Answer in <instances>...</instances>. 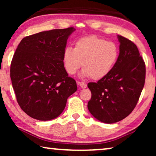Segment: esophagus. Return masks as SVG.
I'll return each mask as SVG.
<instances>
[{
	"label": "esophagus",
	"mask_w": 156,
	"mask_h": 156,
	"mask_svg": "<svg viewBox=\"0 0 156 156\" xmlns=\"http://www.w3.org/2000/svg\"><path fill=\"white\" fill-rule=\"evenodd\" d=\"M78 84L80 85V86L81 87H82V89L86 88V87H87V84H86V83L83 82H78Z\"/></svg>",
	"instance_id": "1"
}]
</instances>
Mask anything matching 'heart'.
Wrapping results in <instances>:
<instances>
[{"mask_svg": "<svg viewBox=\"0 0 156 156\" xmlns=\"http://www.w3.org/2000/svg\"><path fill=\"white\" fill-rule=\"evenodd\" d=\"M119 55L116 43L90 35L76 40L74 49L66 48L63 52V62L68 74H75L82 64L83 76L99 80L112 72Z\"/></svg>", "mask_w": 156, "mask_h": 156, "instance_id": "obj_1", "label": "heart"}]
</instances>
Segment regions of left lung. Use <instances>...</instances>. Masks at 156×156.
I'll use <instances>...</instances> for the list:
<instances>
[{"instance_id":"8db88e82","label":"left lung","mask_w":156,"mask_h":156,"mask_svg":"<svg viewBox=\"0 0 156 156\" xmlns=\"http://www.w3.org/2000/svg\"><path fill=\"white\" fill-rule=\"evenodd\" d=\"M119 55L112 72L97 82L88 83L91 98L88 109L106 123L118 122L133 112L144 87L146 65L137 46L118 35Z\"/></svg>"}]
</instances>
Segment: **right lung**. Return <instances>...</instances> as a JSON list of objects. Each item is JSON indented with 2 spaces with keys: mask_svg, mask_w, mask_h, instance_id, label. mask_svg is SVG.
<instances>
[{
  "mask_svg": "<svg viewBox=\"0 0 156 156\" xmlns=\"http://www.w3.org/2000/svg\"><path fill=\"white\" fill-rule=\"evenodd\" d=\"M74 30L71 27L40 32L23 38L16 49L10 79L19 106L32 118H57L77 90L63 62L67 39Z\"/></svg>",
  "mask_w": 156,
  "mask_h": 156,
  "instance_id": "obj_1",
  "label": "right lung"
}]
</instances>
